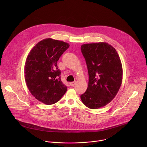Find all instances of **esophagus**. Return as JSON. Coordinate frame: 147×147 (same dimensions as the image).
Masks as SVG:
<instances>
[{
  "mask_svg": "<svg viewBox=\"0 0 147 147\" xmlns=\"http://www.w3.org/2000/svg\"><path fill=\"white\" fill-rule=\"evenodd\" d=\"M76 84V81H73V82H70V85L71 86H74L75 84Z\"/></svg>",
  "mask_w": 147,
  "mask_h": 147,
  "instance_id": "obj_1",
  "label": "esophagus"
}]
</instances>
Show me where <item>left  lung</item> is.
<instances>
[{
    "label": "left lung",
    "instance_id": "1",
    "mask_svg": "<svg viewBox=\"0 0 147 147\" xmlns=\"http://www.w3.org/2000/svg\"><path fill=\"white\" fill-rule=\"evenodd\" d=\"M81 50L87 63L89 82L80 98L88 108L99 109L110 103L120 88L121 60L116 49L105 42L83 44Z\"/></svg>",
    "mask_w": 147,
    "mask_h": 147
}]
</instances>
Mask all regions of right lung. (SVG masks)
Listing matches in <instances>:
<instances>
[{
    "label": "right lung",
    "mask_w": 147,
    "mask_h": 147,
    "mask_svg": "<svg viewBox=\"0 0 147 147\" xmlns=\"http://www.w3.org/2000/svg\"><path fill=\"white\" fill-rule=\"evenodd\" d=\"M70 45L63 41L46 38L30 52L25 63L26 85L31 94L46 105L58 102L67 91L60 79L57 62Z\"/></svg>",
    "instance_id": "1"
}]
</instances>
